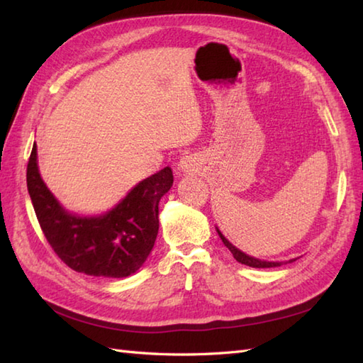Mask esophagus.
I'll list each match as a JSON object with an SVG mask.
<instances>
[{"mask_svg": "<svg viewBox=\"0 0 363 363\" xmlns=\"http://www.w3.org/2000/svg\"><path fill=\"white\" fill-rule=\"evenodd\" d=\"M191 167H194V165H191V159L189 156L181 159L179 169H182V172H189V169H191Z\"/></svg>", "mask_w": 363, "mask_h": 363, "instance_id": "34e87169", "label": "esophagus"}]
</instances>
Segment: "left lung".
<instances>
[{"label":"left lung","instance_id":"obj_1","mask_svg":"<svg viewBox=\"0 0 363 363\" xmlns=\"http://www.w3.org/2000/svg\"><path fill=\"white\" fill-rule=\"evenodd\" d=\"M217 233H218L220 238L223 240V243H225L226 248H228L230 252H233L234 259H235L237 262H240V264H245V265L252 267V268H272V267H281V265H282V262H267V260H259V259H254V257H251V256H246L245 252H242L240 250H237L233 243H229V242L226 240V237L223 235L218 229H217ZM293 260H295V259H293ZM293 260H289V262H293Z\"/></svg>","mask_w":363,"mask_h":363}]
</instances>
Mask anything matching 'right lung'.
<instances>
[{"label":"right lung","instance_id":"obj_1","mask_svg":"<svg viewBox=\"0 0 363 363\" xmlns=\"http://www.w3.org/2000/svg\"><path fill=\"white\" fill-rule=\"evenodd\" d=\"M26 182L38 225L65 265L89 276L126 277L143 265L156 242L159 201L173 186V172L165 167L146 177L99 217H78L64 211L38 173L35 143Z\"/></svg>","mask_w":363,"mask_h":363}]
</instances>
